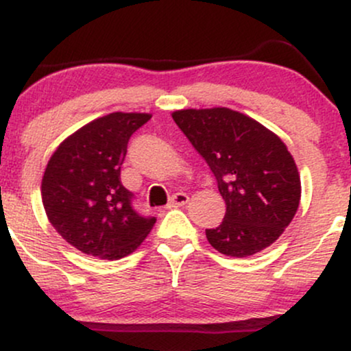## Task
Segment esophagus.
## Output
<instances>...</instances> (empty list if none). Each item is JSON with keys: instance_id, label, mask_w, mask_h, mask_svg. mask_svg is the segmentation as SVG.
Returning <instances> with one entry per match:
<instances>
[{"instance_id": "34e87169", "label": "esophagus", "mask_w": 351, "mask_h": 351, "mask_svg": "<svg viewBox=\"0 0 351 351\" xmlns=\"http://www.w3.org/2000/svg\"><path fill=\"white\" fill-rule=\"evenodd\" d=\"M189 201V196L186 193H176V195H173V198L170 199V203H168V208L173 209V208H180V206H184Z\"/></svg>"}]
</instances>
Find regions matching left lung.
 Segmentation results:
<instances>
[{
  "instance_id": "8db88e82",
  "label": "left lung",
  "mask_w": 351,
  "mask_h": 351,
  "mask_svg": "<svg viewBox=\"0 0 351 351\" xmlns=\"http://www.w3.org/2000/svg\"><path fill=\"white\" fill-rule=\"evenodd\" d=\"M206 160L226 201L224 221L206 229L224 256L247 257L279 239L300 203V175L287 145L263 123L228 107L171 114Z\"/></svg>"
}]
</instances>
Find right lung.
<instances>
[{
  "label": "right lung",
  "mask_w": 351,
  "mask_h": 351,
  "mask_svg": "<svg viewBox=\"0 0 351 351\" xmlns=\"http://www.w3.org/2000/svg\"><path fill=\"white\" fill-rule=\"evenodd\" d=\"M145 112H114L92 120L64 138L51 155L41 181L47 219L66 243L87 256L117 261L143 243L155 217L132 206L120 183V165Z\"/></svg>",
  "instance_id": "obj_1"
}]
</instances>
